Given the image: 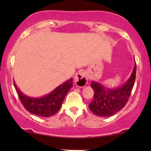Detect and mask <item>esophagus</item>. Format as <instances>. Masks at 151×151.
<instances>
[{
    "mask_svg": "<svg viewBox=\"0 0 151 151\" xmlns=\"http://www.w3.org/2000/svg\"><path fill=\"white\" fill-rule=\"evenodd\" d=\"M74 82L77 86L83 88L88 84V77L84 71H81L77 73L74 77Z\"/></svg>",
    "mask_w": 151,
    "mask_h": 151,
    "instance_id": "esophagus-1",
    "label": "esophagus"
}]
</instances>
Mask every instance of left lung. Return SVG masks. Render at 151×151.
Segmentation results:
<instances>
[{"instance_id":"left-lung-1","label":"left lung","mask_w":151,"mask_h":151,"mask_svg":"<svg viewBox=\"0 0 151 151\" xmlns=\"http://www.w3.org/2000/svg\"><path fill=\"white\" fill-rule=\"evenodd\" d=\"M136 63L129 78L121 86L109 88L93 80V100L89 104L91 112L99 117H109L123 109L127 103L136 79Z\"/></svg>"}]
</instances>
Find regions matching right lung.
I'll return each mask as SVG.
<instances>
[{
	"instance_id": "1",
	"label": "right lung",
	"mask_w": 151,
	"mask_h": 151,
	"mask_svg": "<svg viewBox=\"0 0 151 151\" xmlns=\"http://www.w3.org/2000/svg\"><path fill=\"white\" fill-rule=\"evenodd\" d=\"M72 83L73 80L71 78L55 88L50 93L34 98L22 93L14 81V85L24 107L28 112L41 117L52 116L60 109L67 93L73 86Z\"/></svg>"
}]
</instances>
